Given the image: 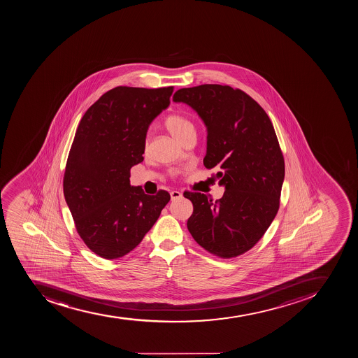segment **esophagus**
Listing matches in <instances>:
<instances>
[{
	"instance_id": "1",
	"label": "esophagus",
	"mask_w": 358,
	"mask_h": 358,
	"mask_svg": "<svg viewBox=\"0 0 358 358\" xmlns=\"http://www.w3.org/2000/svg\"><path fill=\"white\" fill-rule=\"evenodd\" d=\"M183 196V194L180 192V191H171V200H178L180 199Z\"/></svg>"
}]
</instances>
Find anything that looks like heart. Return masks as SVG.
<instances>
[{
  "label": "heart",
  "instance_id": "heart-1",
  "mask_svg": "<svg viewBox=\"0 0 358 358\" xmlns=\"http://www.w3.org/2000/svg\"><path fill=\"white\" fill-rule=\"evenodd\" d=\"M166 129L178 139V142L183 143L185 139L196 135V127L189 117L183 114L171 113L165 117L164 120ZM145 148L148 149V141L145 143Z\"/></svg>",
  "mask_w": 358,
  "mask_h": 358
}]
</instances>
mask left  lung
<instances>
[{
  "instance_id": "left-lung-1",
  "label": "left lung",
  "mask_w": 358,
  "mask_h": 358,
  "mask_svg": "<svg viewBox=\"0 0 358 358\" xmlns=\"http://www.w3.org/2000/svg\"><path fill=\"white\" fill-rule=\"evenodd\" d=\"M173 101L190 105L207 127L203 165L217 169L221 199L185 191L192 201L187 229L207 252L231 259L246 253L277 215L285 176L278 138L268 114L241 89L201 85L178 89Z\"/></svg>"
}]
</instances>
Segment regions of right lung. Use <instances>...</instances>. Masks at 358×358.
<instances>
[{"instance_id": "add662e5", "label": "right lung", "mask_w": 358, "mask_h": 358, "mask_svg": "<svg viewBox=\"0 0 358 358\" xmlns=\"http://www.w3.org/2000/svg\"><path fill=\"white\" fill-rule=\"evenodd\" d=\"M174 87H115L80 121L64 173V196L89 250L122 257L152 228L171 194H145L130 185V168L143 162L146 131L167 108Z\"/></svg>"}]
</instances>
